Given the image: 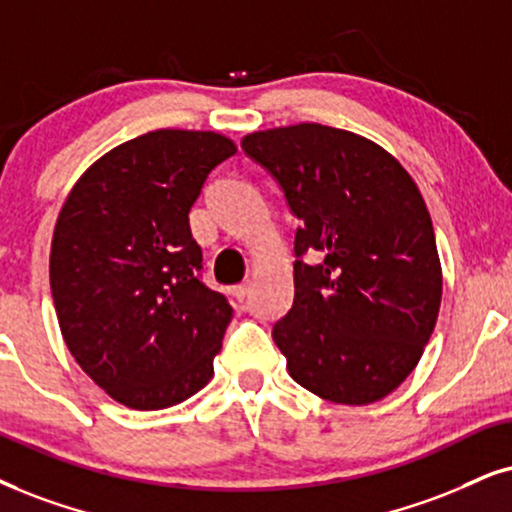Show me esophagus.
Wrapping results in <instances>:
<instances>
[{
	"instance_id": "1",
	"label": "esophagus",
	"mask_w": 512,
	"mask_h": 512,
	"mask_svg": "<svg viewBox=\"0 0 512 512\" xmlns=\"http://www.w3.org/2000/svg\"><path fill=\"white\" fill-rule=\"evenodd\" d=\"M234 295H236V300H238V302H243L245 297L250 295V281H243V283H238V286L234 288Z\"/></svg>"
}]
</instances>
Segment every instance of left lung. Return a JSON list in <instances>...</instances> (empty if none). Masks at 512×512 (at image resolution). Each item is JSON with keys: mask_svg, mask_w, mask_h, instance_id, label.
I'll list each match as a JSON object with an SVG mask.
<instances>
[{"mask_svg": "<svg viewBox=\"0 0 512 512\" xmlns=\"http://www.w3.org/2000/svg\"><path fill=\"white\" fill-rule=\"evenodd\" d=\"M241 146L300 219L295 300L271 333L290 378L333 404L387 397L423 357L442 302L416 181L371 139L316 122L252 132Z\"/></svg>", "mask_w": 512, "mask_h": 512, "instance_id": "left-lung-1", "label": "left lung"}]
</instances>
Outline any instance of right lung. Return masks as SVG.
<instances>
[{
  "label": "right lung",
  "instance_id": "right-lung-1",
  "mask_svg": "<svg viewBox=\"0 0 512 512\" xmlns=\"http://www.w3.org/2000/svg\"><path fill=\"white\" fill-rule=\"evenodd\" d=\"M234 153L224 134L155 129L101 155L58 212L49 281L61 335L129 409L179 404L215 373L234 309L198 278L189 212Z\"/></svg>",
  "mask_w": 512,
  "mask_h": 512
}]
</instances>
